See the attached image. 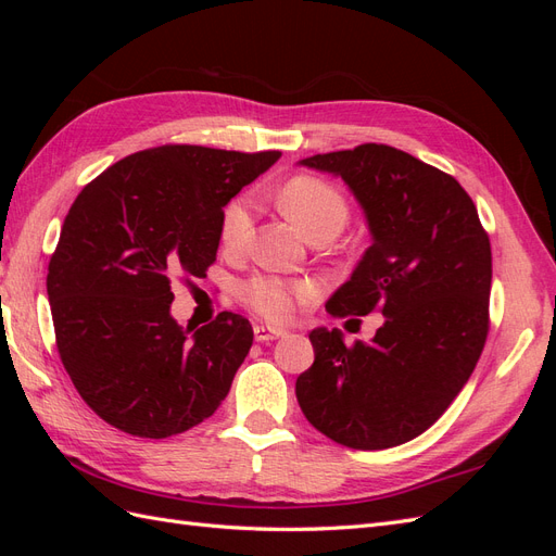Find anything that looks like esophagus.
<instances>
[{"instance_id": "34e87169", "label": "esophagus", "mask_w": 556, "mask_h": 556, "mask_svg": "<svg viewBox=\"0 0 556 556\" xmlns=\"http://www.w3.org/2000/svg\"><path fill=\"white\" fill-rule=\"evenodd\" d=\"M282 336H288V331L278 329V327H268V325H255V341L257 343L276 341V339H282Z\"/></svg>"}]
</instances>
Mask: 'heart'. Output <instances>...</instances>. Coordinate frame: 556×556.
Returning <instances> with one entry per match:
<instances>
[{"instance_id":"heart-1","label":"heart","mask_w":556,"mask_h":556,"mask_svg":"<svg viewBox=\"0 0 556 556\" xmlns=\"http://www.w3.org/2000/svg\"><path fill=\"white\" fill-rule=\"evenodd\" d=\"M280 206L299 229L311 237L313 231L333 227L339 229L348 220V201L331 182L315 176H294L280 192ZM255 223V206L250 197L231 199L220 217V239L227 248H241ZM315 285L308 280H282L276 276L252 278L245 285L248 304L268 319L292 317L299 304L315 296Z\"/></svg>"}]
</instances>
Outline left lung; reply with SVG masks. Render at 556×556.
<instances>
[{
    "mask_svg": "<svg viewBox=\"0 0 556 556\" xmlns=\"http://www.w3.org/2000/svg\"><path fill=\"white\" fill-rule=\"evenodd\" d=\"M299 164L341 176L374 243L327 301L333 317L380 311L371 343L308 333L315 362L296 378L308 422L352 450L394 447L427 431L473 374L490 331L492 248L473 199L403 150L364 143Z\"/></svg>",
    "mask_w": 556,
    "mask_h": 556,
    "instance_id": "1",
    "label": "left lung"
}]
</instances>
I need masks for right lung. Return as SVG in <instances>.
Here are the masks:
<instances>
[{
	"mask_svg": "<svg viewBox=\"0 0 556 556\" xmlns=\"http://www.w3.org/2000/svg\"><path fill=\"white\" fill-rule=\"evenodd\" d=\"M278 157L160 146L115 162L76 197L46 288L66 374L111 427L166 439L225 401L252 327L223 311L194 333L182 329L172 280L206 276L225 206Z\"/></svg>",
	"mask_w": 556,
	"mask_h": 556,
	"instance_id": "obj_1",
	"label": "right lung"
}]
</instances>
